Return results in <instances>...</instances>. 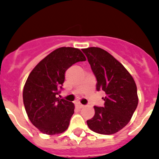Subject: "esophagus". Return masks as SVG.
Masks as SVG:
<instances>
[{"mask_svg":"<svg viewBox=\"0 0 159 159\" xmlns=\"http://www.w3.org/2000/svg\"><path fill=\"white\" fill-rule=\"evenodd\" d=\"M76 105H77V108H79V109H82V108H83V107H84L83 104H80V103H77V104H76Z\"/></svg>","mask_w":159,"mask_h":159,"instance_id":"esophagus-1","label":"esophagus"}]
</instances>
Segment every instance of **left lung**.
<instances>
[{"label": "left lung", "instance_id": "8db88e82", "mask_svg": "<svg viewBox=\"0 0 159 159\" xmlns=\"http://www.w3.org/2000/svg\"><path fill=\"white\" fill-rule=\"evenodd\" d=\"M95 73L96 89L103 90L104 106H94L95 115L86 121L91 131L112 135L128 124L138 105L137 87L132 76L106 50L99 47L82 49Z\"/></svg>", "mask_w": 159, "mask_h": 159}]
</instances>
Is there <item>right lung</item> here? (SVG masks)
<instances>
[{
  "label": "right lung",
  "mask_w": 159,
  "mask_h": 159,
  "mask_svg": "<svg viewBox=\"0 0 159 159\" xmlns=\"http://www.w3.org/2000/svg\"><path fill=\"white\" fill-rule=\"evenodd\" d=\"M86 60L79 49L60 47L41 60L28 77L23 91L26 113L43 134H60L68 129L75 106L56 95L64 82L65 71Z\"/></svg>",
  "instance_id": "add662e5"
}]
</instances>
